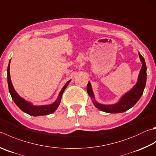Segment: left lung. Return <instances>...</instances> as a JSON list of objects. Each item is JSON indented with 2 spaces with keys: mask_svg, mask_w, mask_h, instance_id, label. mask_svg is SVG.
Instances as JSON below:
<instances>
[{
  "mask_svg": "<svg viewBox=\"0 0 156 156\" xmlns=\"http://www.w3.org/2000/svg\"><path fill=\"white\" fill-rule=\"evenodd\" d=\"M138 55H139L140 61L142 63V67H141V69L140 70L137 83L133 87L131 90L125 93L117 103L114 104H108V105L98 103V101L95 100V96L94 93L93 92L91 84H90V82L88 83L87 87V93L89 94V97L91 98L94 106L98 109L108 113L123 112L127 111L129 108H131L139 100V99L143 95L144 89H145L146 84L147 66L145 59L143 57V56L140 55V52H138Z\"/></svg>",
  "mask_w": 156,
  "mask_h": 156,
  "instance_id": "obj_1",
  "label": "left lung"
}]
</instances>
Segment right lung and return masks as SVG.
Listing matches in <instances>:
<instances>
[{
	"mask_svg": "<svg viewBox=\"0 0 156 156\" xmlns=\"http://www.w3.org/2000/svg\"><path fill=\"white\" fill-rule=\"evenodd\" d=\"M10 61L7 67V83H8V87H9V90L11 96V98H12L14 102L16 103V105L18 106L23 112H26L27 114H29L31 116H35V117H37V116L49 115L55 112V110L57 109L59 104H60L62 95H63V93L64 92L65 89H66V87L68 86L71 80H69L68 82H67L66 84H65L63 88H62L60 93H59L58 98L55 102L51 104H48V105H41V106L33 105V104L32 103H30V101L25 100L24 98L20 97V96L18 94V93L16 91V90L14 89L13 84L11 83V77H10V72H9Z\"/></svg>",
	"mask_w": 156,
	"mask_h": 156,
	"instance_id": "add662e5",
	"label": "right lung"
}]
</instances>
